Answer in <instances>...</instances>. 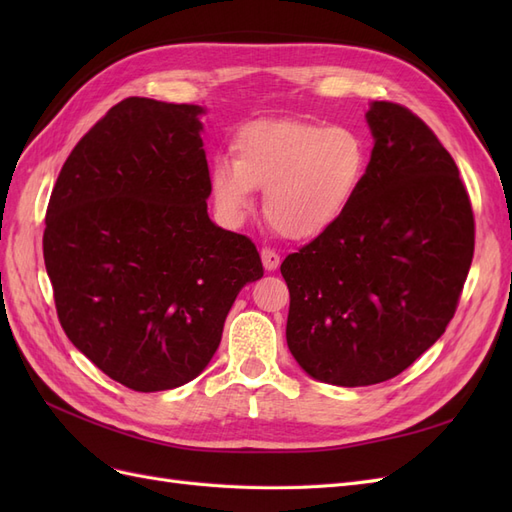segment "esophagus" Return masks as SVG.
Wrapping results in <instances>:
<instances>
[{
  "label": "esophagus",
  "instance_id": "34e87169",
  "mask_svg": "<svg viewBox=\"0 0 512 512\" xmlns=\"http://www.w3.org/2000/svg\"><path fill=\"white\" fill-rule=\"evenodd\" d=\"M260 258H262V267H265V271H277L280 269V254L269 250V247H262L260 250Z\"/></svg>",
  "mask_w": 512,
  "mask_h": 512
}]
</instances>
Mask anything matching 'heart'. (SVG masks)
Instances as JSON below:
<instances>
[{
	"label": "heart",
	"instance_id": "obj_1",
	"mask_svg": "<svg viewBox=\"0 0 512 512\" xmlns=\"http://www.w3.org/2000/svg\"><path fill=\"white\" fill-rule=\"evenodd\" d=\"M367 145L350 128L269 119L245 126L235 158L215 156L209 190L228 224L254 211L265 190V215L280 235L316 239L348 211L367 175Z\"/></svg>",
	"mask_w": 512,
	"mask_h": 512
}]
</instances>
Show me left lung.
<instances>
[{"instance_id":"8db88e82","label":"left lung","mask_w":512,"mask_h":512,"mask_svg":"<svg viewBox=\"0 0 512 512\" xmlns=\"http://www.w3.org/2000/svg\"><path fill=\"white\" fill-rule=\"evenodd\" d=\"M365 119L374 149L354 203L282 262L288 350L335 386L391 380L436 344L474 254L470 198L436 134L393 102Z\"/></svg>"}]
</instances>
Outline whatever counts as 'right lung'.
<instances>
[{"mask_svg": "<svg viewBox=\"0 0 512 512\" xmlns=\"http://www.w3.org/2000/svg\"><path fill=\"white\" fill-rule=\"evenodd\" d=\"M203 106L128 98L72 149L44 228L61 327L132 391L205 371L241 288L262 277L254 243L207 213Z\"/></svg>", "mask_w": 512, "mask_h": 512, "instance_id": "right-lung-1", "label": "right lung"}]
</instances>
